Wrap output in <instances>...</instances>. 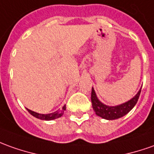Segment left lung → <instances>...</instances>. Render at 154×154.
Returning <instances> with one entry per match:
<instances>
[{"label": "left lung", "instance_id": "obj_1", "mask_svg": "<svg viewBox=\"0 0 154 154\" xmlns=\"http://www.w3.org/2000/svg\"><path fill=\"white\" fill-rule=\"evenodd\" d=\"M141 89L137 92V94L132 99L128 100V102L119 105V106H108L104 105L103 103H101L100 101L96 95H95L94 89L92 88L91 102H92V106H93L95 114L106 120H115L118 119L120 117H122L123 116L128 114V112L135 106V105L137 104L138 98H139Z\"/></svg>", "mask_w": 154, "mask_h": 154}]
</instances>
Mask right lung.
Returning a JSON list of instances; mask_svg holds the SVG:
<instances>
[{
  "label": "right lung",
  "mask_w": 154,
  "mask_h": 154,
  "mask_svg": "<svg viewBox=\"0 0 154 154\" xmlns=\"http://www.w3.org/2000/svg\"><path fill=\"white\" fill-rule=\"evenodd\" d=\"M65 109H66V106H63V108L61 110L55 111V112H53V113H49V114H39V113H37V112L31 111L29 109H27V111H28V112L30 113L31 115L35 116L36 118H38V119L41 120H45V121H50V120L56 119V118H59L60 116H62L63 112L65 111Z\"/></svg>",
  "instance_id": "add662e5"
}]
</instances>
